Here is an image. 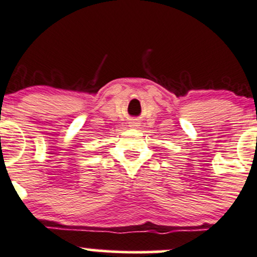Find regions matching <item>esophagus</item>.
Listing matches in <instances>:
<instances>
[{"label":"esophagus","instance_id":"obj_1","mask_svg":"<svg viewBox=\"0 0 257 257\" xmlns=\"http://www.w3.org/2000/svg\"><path fill=\"white\" fill-rule=\"evenodd\" d=\"M139 123H137V121H131V126L132 128H138Z\"/></svg>","mask_w":257,"mask_h":257}]
</instances>
